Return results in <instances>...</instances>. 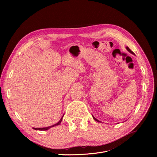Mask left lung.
Wrapping results in <instances>:
<instances>
[{
  "label": "left lung",
  "instance_id": "left-lung-1",
  "mask_svg": "<svg viewBox=\"0 0 157 157\" xmlns=\"http://www.w3.org/2000/svg\"><path fill=\"white\" fill-rule=\"evenodd\" d=\"M126 49H127V50H128V52H130V53H132V54H133V55H134V52H132V51H131V50H130V49H129V48H128V47H127H127H126ZM93 118H94V120H95V121H97V122H101V121H99V120H97V119H96V118H95V117H94V116H93Z\"/></svg>",
  "mask_w": 157,
  "mask_h": 157
}]
</instances>
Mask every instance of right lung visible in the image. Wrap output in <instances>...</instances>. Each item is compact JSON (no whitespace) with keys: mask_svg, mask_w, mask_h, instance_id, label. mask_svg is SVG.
Returning <instances> with one entry per match:
<instances>
[{"mask_svg":"<svg viewBox=\"0 0 157 157\" xmlns=\"http://www.w3.org/2000/svg\"><path fill=\"white\" fill-rule=\"evenodd\" d=\"M63 115H64V114H63ZM63 115L62 116V117L61 118V119L60 120V121H59V122H58V123H56V124H54V125H52V126H49V127H43V128H34V127H33L32 128H33V129H34V130H47L49 129V128H52V127H53L57 126V125H59L60 124V123H61L62 121V118H63Z\"/></svg>","mask_w":157,"mask_h":157,"instance_id":"add662e5","label":"right lung"}]
</instances>
